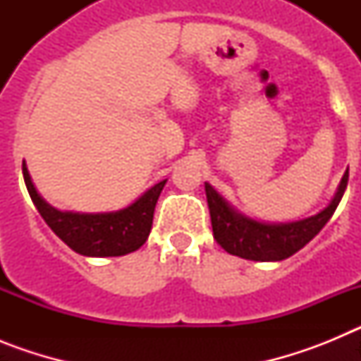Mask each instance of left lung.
<instances>
[{
    "label": "left lung",
    "instance_id": "left-lung-1",
    "mask_svg": "<svg viewBox=\"0 0 361 361\" xmlns=\"http://www.w3.org/2000/svg\"><path fill=\"white\" fill-rule=\"evenodd\" d=\"M347 180H349V168L343 173L333 202L324 212L309 219L298 220V222H288V224H262L247 216H242L208 183H204L209 216H212L213 237L216 244L224 247L229 255L245 258V260L276 262V260L289 258L317 237L322 228L327 224V220L333 216L334 209L342 200Z\"/></svg>",
    "mask_w": 361,
    "mask_h": 361
}]
</instances>
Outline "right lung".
I'll return each instance as SVG.
<instances>
[{"label": "right lung", "mask_w": 361, "mask_h": 361, "mask_svg": "<svg viewBox=\"0 0 361 361\" xmlns=\"http://www.w3.org/2000/svg\"><path fill=\"white\" fill-rule=\"evenodd\" d=\"M23 177L28 195L49 228L75 253L85 257H121L139 250L152 231L153 212L166 180L149 188L139 200L114 213L57 212L36 191L27 166Z\"/></svg>", "instance_id": "obj_1"}]
</instances>
